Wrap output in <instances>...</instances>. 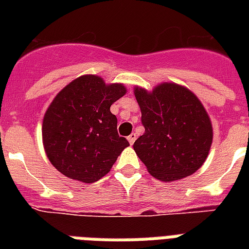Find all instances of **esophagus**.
I'll return each mask as SVG.
<instances>
[{
    "mask_svg": "<svg viewBox=\"0 0 249 249\" xmlns=\"http://www.w3.org/2000/svg\"><path fill=\"white\" fill-rule=\"evenodd\" d=\"M136 138H137L136 133H132V134H130V136L128 137V141H129V143H130V144H133V143H134V141H136Z\"/></svg>",
    "mask_w": 249,
    "mask_h": 249,
    "instance_id": "esophagus-1",
    "label": "esophagus"
}]
</instances>
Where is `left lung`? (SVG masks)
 <instances>
[{
	"instance_id": "8db88e82",
	"label": "left lung",
	"mask_w": 249,
	"mask_h": 249,
	"mask_svg": "<svg viewBox=\"0 0 249 249\" xmlns=\"http://www.w3.org/2000/svg\"><path fill=\"white\" fill-rule=\"evenodd\" d=\"M144 133L134 142L148 173L172 182L191 176L209 154L212 121L199 98L186 86L161 83L151 91L134 86Z\"/></svg>"
}]
</instances>
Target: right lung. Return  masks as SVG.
Segmentation results:
<instances>
[{
    "instance_id": "obj_1",
    "label": "right lung",
    "mask_w": 249,
    "mask_h": 249,
    "mask_svg": "<svg viewBox=\"0 0 249 249\" xmlns=\"http://www.w3.org/2000/svg\"><path fill=\"white\" fill-rule=\"evenodd\" d=\"M124 84L83 75L56 94L42 120V143L50 163L66 177L93 183L108 173L129 142L117 134L111 105Z\"/></svg>"
}]
</instances>
